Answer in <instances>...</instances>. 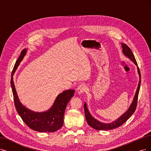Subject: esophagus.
Returning <instances> with one entry per match:
<instances>
[{
	"instance_id": "34e87169",
	"label": "esophagus",
	"mask_w": 151,
	"mask_h": 151,
	"mask_svg": "<svg viewBox=\"0 0 151 151\" xmlns=\"http://www.w3.org/2000/svg\"><path fill=\"white\" fill-rule=\"evenodd\" d=\"M86 90V86L84 84H81L77 88V92L79 94H83Z\"/></svg>"
}]
</instances>
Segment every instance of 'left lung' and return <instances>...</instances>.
Segmentation results:
<instances>
[{"mask_svg":"<svg viewBox=\"0 0 151 151\" xmlns=\"http://www.w3.org/2000/svg\"><path fill=\"white\" fill-rule=\"evenodd\" d=\"M121 45H122V52H123L124 55H126L127 57L129 58L131 60H132L133 62L135 63V65L137 66V63L136 60L135 59L134 55V54L132 53L130 48L125 43H121ZM137 71H138L139 76V83H138V86L137 88L134 98V99H133L132 103L130 105L129 109H127L126 112L122 114L118 119H116V121L111 122V123H107V124L104 123V122H100L93 118V117L90 113V112H89V111L87 108L86 103H85V104H84L85 114L87 123L88 124L89 126H90L91 127L94 128V129H95L96 130L113 129H114V128L121 126L122 124H123L124 122L130 118V117L132 116V114L134 113V111L136 109L138 94H139V90H140L141 77V72H140V70H139V68L138 66H137Z\"/></svg>","mask_w":151,"mask_h":151,"instance_id":"obj_1","label":"left lung"}]
</instances>
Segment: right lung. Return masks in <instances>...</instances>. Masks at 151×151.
Masks as SVG:
<instances>
[{
  "instance_id": "1",
  "label": "right lung",
  "mask_w": 151,
  "mask_h": 151,
  "mask_svg": "<svg viewBox=\"0 0 151 151\" xmlns=\"http://www.w3.org/2000/svg\"><path fill=\"white\" fill-rule=\"evenodd\" d=\"M26 52L27 49H24L21 52L19 57L16 61L11 75L10 85L13 93L15 107L22 120L30 129L42 132H55L60 129L63 124V117L66 105L74 96L75 90H65L58 94L52 108L45 112H34L25 108L20 102L17 94L13 81V75L21 61L23 60Z\"/></svg>"
}]
</instances>
